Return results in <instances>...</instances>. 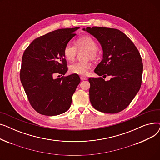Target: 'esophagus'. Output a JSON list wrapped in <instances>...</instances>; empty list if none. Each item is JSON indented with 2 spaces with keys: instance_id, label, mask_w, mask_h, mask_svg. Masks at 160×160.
I'll use <instances>...</instances> for the list:
<instances>
[{
  "instance_id": "esophagus-1",
  "label": "esophagus",
  "mask_w": 160,
  "mask_h": 160,
  "mask_svg": "<svg viewBox=\"0 0 160 160\" xmlns=\"http://www.w3.org/2000/svg\"><path fill=\"white\" fill-rule=\"evenodd\" d=\"M80 79L81 80H86L88 79V78L85 77V76H80Z\"/></svg>"
}]
</instances>
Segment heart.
I'll list each match as a JSON object with an SVG mask.
<instances>
[{
  "mask_svg": "<svg viewBox=\"0 0 160 160\" xmlns=\"http://www.w3.org/2000/svg\"><path fill=\"white\" fill-rule=\"evenodd\" d=\"M76 47L71 43L67 44L63 49L65 58L69 61H73L77 54V49L87 50L85 55V59H95L97 57V50L98 45L96 41L90 36H83L78 38L75 43ZM77 48H76L75 47ZM71 72L77 74H86L91 68V63L89 60L78 62L69 65Z\"/></svg>",
  "mask_w": 160,
  "mask_h": 160,
  "instance_id": "1",
  "label": "heart"
}]
</instances>
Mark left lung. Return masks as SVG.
Here are the masks:
<instances>
[{
  "mask_svg": "<svg viewBox=\"0 0 160 160\" xmlns=\"http://www.w3.org/2000/svg\"><path fill=\"white\" fill-rule=\"evenodd\" d=\"M102 47V60L95 72L102 77L89 78V99L97 110L116 113L127 108L141 88L142 62L138 48L123 32L115 28L88 27Z\"/></svg>",
  "mask_w": 160,
  "mask_h": 160,
  "instance_id": "obj_1",
  "label": "left lung"
}]
</instances>
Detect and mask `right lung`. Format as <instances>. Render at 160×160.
<instances>
[{
	"label": "right lung",
	"mask_w": 160,
	"mask_h": 160,
	"mask_svg": "<svg viewBox=\"0 0 160 160\" xmlns=\"http://www.w3.org/2000/svg\"><path fill=\"white\" fill-rule=\"evenodd\" d=\"M78 28L49 32L35 39L24 50L20 79L31 106L40 114L58 115L71 107L72 95L80 82L79 76L55 77L68 70L63 49Z\"/></svg>",
	"instance_id": "obj_1"
}]
</instances>
